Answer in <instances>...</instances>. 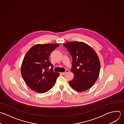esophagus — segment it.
Segmentation results:
<instances>
[{
	"mask_svg": "<svg viewBox=\"0 0 124 124\" xmlns=\"http://www.w3.org/2000/svg\"><path fill=\"white\" fill-rule=\"evenodd\" d=\"M68 72H69L68 70H66V71H65V72H63V73H61V74H63V75H65V74H66V73H67Z\"/></svg>",
	"mask_w": 124,
	"mask_h": 124,
	"instance_id": "obj_1",
	"label": "esophagus"
}]
</instances>
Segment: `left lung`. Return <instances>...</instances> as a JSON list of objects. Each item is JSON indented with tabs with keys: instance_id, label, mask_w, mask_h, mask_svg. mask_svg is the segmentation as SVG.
Masks as SVG:
<instances>
[{
	"instance_id": "8db88e82",
	"label": "left lung",
	"mask_w": 124,
	"mask_h": 124,
	"mask_svg": "<svg viewBox=\"0 0 124 124\" xmlns=\"http://www.w3.org/2000/svg\"><path fill=\"white\" fill-rule=\"evenodd\" d=\"M63 46L71 54L74 77L69 83L78 92L90 89L99 76L101 64L95 51L81 42H70Z\"/></svg>"
}]
</instances>
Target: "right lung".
Returning <instances> with one entry per match:
<instances>
[{
    "label": "right lung",
    "instance_id": "1",
    "mask_svg": "<svg viewBox=\"0 0 124 124\" xmlns=\"http://www.w3.org/2000/svg\"><path fill=\"white\" fill-rule=\"evenodd\" d=\"M59 45H35L25 55L21 66V74L25 82L32 90L44 93L54 87L59 73L53 71V65L49 57ZM50 66L52 68L48 71Z\"/></svg>",
    "mask_w": 124,
    "mask_h": 124
}]
</instances>
